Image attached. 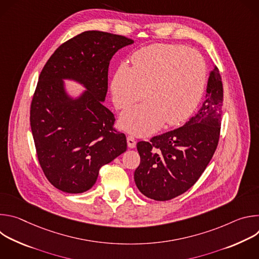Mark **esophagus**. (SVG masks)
<instances>
[{"label": "esophagus", "instance_id": "esophagus-1", "mask_svg": "<svg viewBox=\"0 0 259 259\" xmlns=\"http://www.w3.org/2000/svg\"><path fill=\"white\" fill-rule=\"evenodd\" d=\"M127 143L128 147H130V149H134L136 146V140L134 139L133 136H127Z\"/></svg>", "mask_w": 259, "mask_h": 259}]
</instances>
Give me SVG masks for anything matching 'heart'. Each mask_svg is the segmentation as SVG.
Here are the masks:
<instances>
[{
  "mask_svg": "<svg viewBox=\"0 0 259 259\" xmlns=\"http://www.w3.org/2000/svg\"><path fill=\"white\" fill-rule=\"evenodd\" d=\"M132 67L121 63L112 81L113 101L122 109L145 96L121 115L120 126L146 136L164 124L179 125L197 107L204 91L207 68L202 55L181 45L154 44L133 53Z\"/></svg>",
  "mask_w": 259,
  "mask_h": 259,
  "instance_id": "heart-1",
  "label": "heart"
}]
</instances>
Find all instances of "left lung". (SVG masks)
<instances>
[{
	"label": "left lung",
	"instance_id": "8db88e82",
	"mask_svg": "<svg viewBox=\"0 0 259 259\" xmlns=\"http://www.w3.org/2000/svg\"><path fill=\"white\" fill-rule=\"evenodd\" d=\"M223 101V82L214 65L198 113L182 127L137 143L140 164L134 180L141 194L156 201H168L194 186L217 147Z\"/></svg>",
	"mask_w": 259,
	"mask_h": 259
}]
</instances>
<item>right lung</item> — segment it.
I'll return each mask as SVG.
<instances>
[{"label": "right lung", "mask_w": 259, "mask_h": 259, "mask_svg": "<svg viewBox=\"0 0 259 259\" xmlns=\"http://www.w3.org/2000/svg\"><path fill=\"white\" fill-rule=\"evenodd\" d=\"M133 43L119 34L84 31L60 45L43 67L30 104V128L41 168L59 191L90 190L99 169L126 152V136L114 128V114L102 102L110 59ZM64 79L87 90L72 98Z\"/></svg>", "instance_id": "1"}]
</instances>
